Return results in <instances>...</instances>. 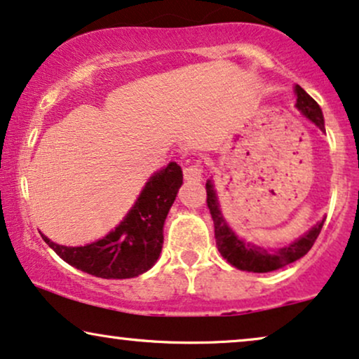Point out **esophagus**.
<instances>
[{"label": "esophagus", "instance_id": "1", "mask_svg": "<svg viewBox=\"0 0 359 359\" xmlns=\"http://www.w3.org/2000/svg\"><path fill=\"white\" fill-rule=\"evenodd\" d=\"M203 163L201 161H194L191 163L184 168V178L186 180H193V181H199L203 178Z\"/></svg>", "mask_w": 359, "mask_h": 359}]
</instances>
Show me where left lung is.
Here are the masks:
<instances>
[{"label": "left lung", "instance_id": "obj_1", "mask_svg": "<svg viewBox=\"0 0 359 359\" xmlns=\"http://www.w3.org/2000/svg\"><path fill=\"white\" fill-rule=\"evenodd\" d=\"M295 94H297V107L304 111L311 122L318 125L320 128L325 130V122H323V114L320 105L311 99V97L306 94V92L300 86H295ZM206 203L209 208V212H211V217L214 221V237H216V245L217 250H219L222 257H224L227 262L234 267L241 269V271L248 272H272L277 271V269L285 267V265L295 262L300 257L309 252L311 245L315 244L316 237L322 232V227L325 224V219L318 222L315 227L306 232L305 236H302L299 241H295L293 244L287 245V248H282L278 250H271L255 248L252 244H248V242L241 241L234 232H232L229 227H227L226 221L222 219V214L219 211V203H217L216 193H214L211 181L206 183Z\"/></svg>", "mask_w": 359, "mask_h": 359}]
</instances>
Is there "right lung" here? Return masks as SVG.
<instances>
[{"instance_id": "add662e5", "label": "right lung", "mask_w": 359, "mask_h": 359, "mask_svg": "<svg viewBox=\"0 0 359 359\" xmlns=\"http://www.w3.org/2000/svg\"><path fill=\"white\" fill-rule=\"evenodd\" d=\"M183 171L170 163L148 181L127 217L104 239L83 248H66L50 242L46 244L79 271L100 278H132L147 272L160 257L163 248V224L173 204Z\"/></svg>"}]
</instances>
